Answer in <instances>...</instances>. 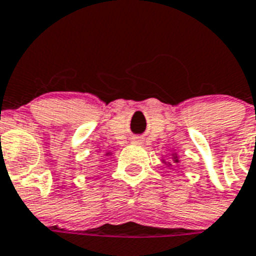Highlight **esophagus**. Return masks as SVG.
Returning <instances> with one entry per match:
<instances>
[{"mask_svg": "<svg viewBox=\"0 0 256 256\" xmlns=\"http://www.w3.org/2000/svg\"><path fill=\"white\" fill-rule=\"evenodd\" d=\"M138 141H141V140H138Z\"/></svg>", "mask_w": 256, "mask_h": 256, "instance_id": "34e87169", "label": "esophagus"}]
</instances>
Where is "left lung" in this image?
<instances>
[{"instance_id":"obj_1","label":"left lung","mask_w":256,"mask_h":256,"mask_svg":"<svg viewBox=\"0 0 256 256\" xmlns=\"http://www.w3.org/2000/svg\"><path fill=\"white\" fill-rule=\"evenodd\" d=\"M172 156V162H174V164H178L180 162V156L177 154V153H172L170 154ZM162 162L165 164V165H168V166L170 168L172 166V162H166L165 160H162Z\"/></svg>"}]
</instances>
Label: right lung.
<instances>
[{"label": "right lung", "instance_id": "right-lung-1", "mask_svg": "<svg viewBox=\"0 0 256 256\" xmlns=\"http://www.w3.org/2000/svg\"><path fill=\"white\" fill-rule=\"evenodd\" d=\"M106 154H107V156H112L111 152H106Z\"/></svg>", "mask_w": 256, "mask_h": 256}]
</instances>
